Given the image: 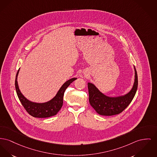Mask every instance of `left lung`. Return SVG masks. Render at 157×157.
I'll list each match as a JSON object with an SVG mask.
<instances>
[{
	"instance_id": "8db88e82",
	"label": "left lung",
	"mask_w": 157,
	"mask_h": 157,
	"mask_svg": "<svg viewBox=\"0 0 157 157\" xmlns=\"http://www.w3.org/2000/svg\"><path fill=\"white\" fill-rule=\"evenodd\" d=\"M135 69V81L132 88L124 95L111 97L104 95L92 83H88L89 101L91 105L102 116L118 114L124 110L132 101L138 88V75Z\"/></svg>"
}]
</instances>
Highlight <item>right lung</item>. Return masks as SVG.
<instances>
[{
	"label": "right lung",
	"mask_w": 157,
	"mask_h": 157,
	"mask_svg": "<svg viewBox=\"0 0 157 157\" xmlns=\"http://www.w3.org/2000/svg\"><path fill=\"white\" fill-rule=\"evenodd\" d=\"M19 69H19L17 73L15 83L17 94L19 101L21 102L24 109L28 112V114L34 117L46 118L56 115L63 105V95L66 89L69 86L71 83L77 79L76 78H73L65 82L59 89L55 97L51 100L46 102L37 103L28 100L21 92L17 81Z\"/></svg>",
	"instance_id": "obj_1"
}]
</instances>
